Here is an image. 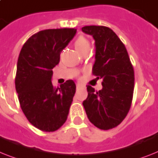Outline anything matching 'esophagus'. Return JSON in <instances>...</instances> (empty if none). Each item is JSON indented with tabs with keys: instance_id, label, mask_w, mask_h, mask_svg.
I'll return each mask as SVG.
<instances>
[{
	"instance_id": "obj_1",
	"label": "esophagus",
	"mask_w": 158,
	"mask_h": 158,
	"mask_svg": "<svg viewBox=\"0 0 158 158\" xmlns=\"http://www.w3.org/2000/svg\"><path fill=\"white\" fill-rule=\"evenodd\" d=\"M76 88H77V89H79V88H81V85H80V84H77Z\"/></svg>"
}]
</instances>
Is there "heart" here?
<instances>
[{
    "label": "heart",
    "mask_w": 158,
    "mask_h": 158,
    "mask_svg": "<svg viewBox=\"0 0 158 158\" xmlns=\"http://www.w3.org/2000/svg\"><path fill=\"white\" fill-rule=\"evenodd\" d=\"M75 46L77 51L79 53H82L83 51L87 49H90V44L88 40L85 37L79 36L77 38V40L75 42Z\"/></svg>",
    "instance_id": "obj_1"
}]
</instances>
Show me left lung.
<instances>
[{"instance_id": "left-lung-1", "label": "left lung", "mask_w": 158, "mask_h": 158, "mask_svg": "<svg viewBox=\"0 0 158 158\" xmlns=\"http://www.w3.org/2000/svg\"><path fill=\"white\" fill-rule=\"evenodd\" d=\"M82 31L94 39L92 74L103 79V88L98 92L87 87L83 107L93 125L101 130L112 129L121 123L130 110L135 84L133 66L125 46L110 28L86 26Z\"/></svg>"}]
</instances>
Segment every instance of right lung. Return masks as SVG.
I'll list each match as a JSON object with an SVG mask.
<instances>
[{
	"mask_svg": "<svg viewBox=\"0 0 158 158\" xmlns=\"http://www.w3.org/2000/svg\"><path fill=\"white\" fill-rule=\"evenodd\" d=\"M76 31L75 28L40 31L27 40L19 53L15 78L19 103L28 121L43 131L57 130L67 118L76 86L70 79L54 88L52 69Z\"/></svg>",
	"mask_w": 158,
	"mask_h": 158,
	"instance_id": "add662e5",
	"label": "right lung"
}]
</instances>
